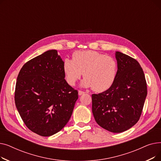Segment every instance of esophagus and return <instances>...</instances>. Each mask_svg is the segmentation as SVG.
Instances as JSON below:
<instances>
[{"instance_id":"esophagus-1","label":"esophagus","mask_w":161,"mask_h":161,"mask_svg":"<svg viewBox=\"0 0 161 161\" xmlns=\"http://www.w3.org/2000/svg\"><path fill=\"white\" fill-rule=\"evenodd\" d=\"M83 94H85V92L84 91H78V95H83Z\"/></svg>"}]
</instances>
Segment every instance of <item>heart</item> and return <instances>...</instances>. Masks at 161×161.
<instances>
[{"instance_id": "heart-1", "label": "heart", "mask_w": 161, "mask_h": 161, "mask_svg": "<svg viewBox=\"0 0 161 161\" xmlns=\"http://www.w3.org/2000/svg\"><path fill=\"white\" fill-rule=\"evenodd\" d=\"M63 69L65 79L70 86H74L83 73L85 79L82 86L101 92L114 83L117 63L113 57L95 51H77L72 54V59H64Z\"/></svg>"}]
</instances>
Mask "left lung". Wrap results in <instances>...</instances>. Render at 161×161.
Returning a JSON list of instances; mask_svg holds the SVG:
<instances>
[{"instance_id": "obj_1", "label": "left lung", "mask_w": 161, "mask_h": 161, "mask_svg": "<svg viewBox=\"0 0 161 161\" xmlns=\"http://www.w3.org/2000/svg\"><path fill=\"white\" fill-rule=\"evenodd\" d=\"M117 73L113 86L102 93L92 95V111L96 122L115 133L136 124L147 96V83L139 63L119 52L115 53Z\"/></svg>"}]
</instances>
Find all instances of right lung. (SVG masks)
<instances>
[{
    "instance_id": "add662e5",
    "label": "right lung",
    "mask_w": 161,
    "mask_h": 161,
    "mask_svg": "<svg viewBox=\"0 0 161 161\" xmlns=\"http://www.w3.org/2000/svg\"><path fill=\"white\" fill-rule=\"evenodd\" d=\"M63 66L57 51L49 50L25 63L17 78L16 108L27 127L42 136L64 127L78 98L64 80Z\"/></svg>"
}]
</instances>
